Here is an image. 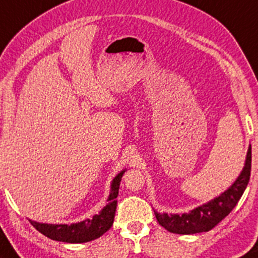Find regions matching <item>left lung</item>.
<instances>
[{
	"instance_id": "8db88e82",
	"label": "left lung",
	"mask_w": 258,
	"mask_h": 258,
	"mask_svg": "<svg viewBox=\"0 0 258 258\" xmlns=\"http://www.w3.org/2000/svg\"><path fill=\"white\" fill-rule=\"evenodd\" d=\"M251 174V145L248 146L244 169L241 170L234 184L218 198L207 204L194 208L189 213L183 215H167L155 212L157 222L164 229L174 234H196L208 231L224 219L236 206L244 194Z\"/></svg>"
}]
</instances>
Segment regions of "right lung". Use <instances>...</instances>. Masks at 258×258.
<instances>
[{
  "instance_id": "obj_1",
  "label": "right lung",
  "mask_w": 258,
  "mask_h": 258,
  "mask_svg": "<svg viewBox=\"0 0 258 258\" xmlns=\"http://www.w3.org/2000/svg\"><path fill=\"white\" fill-rule=\"evenodd\" d=\"M124 172L125 169L121 170L112 180L111 194L107 199L108 204L100 211L98 215H95L91 219H85V221L73 223V224H47V223L30 221L31 225L47 238L56 240V241L69 242V244H82V242H88L100 238L113 224L118 190H119V184Z\"/></svg>"
}]
</instances>
